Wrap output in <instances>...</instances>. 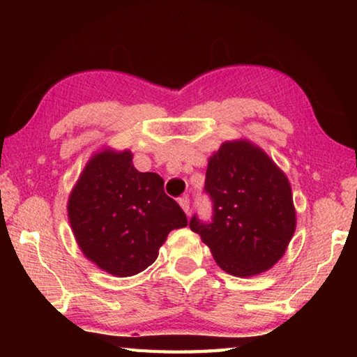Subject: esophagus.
I'll return each instance as SVG.
<instances>
[{"instance_id":"1","label":"esophagus","mask_w":357,"mask_h":357,"mask_svg":"<svg viewBox=\"0 0 357 357\" xmlns=\"http://www.w3.org/2000/svg\"><path fill=\"white\" fill-rule=\"evenodd\" d=\"M179 206L183 208V211H184L187 215H189L190 214V200H189V197L179 198Z\"/></svg>"}]
</instances>
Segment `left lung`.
<instances>
[{
	"label": "left lung",
	"instance_id": "obj_1",
	"mask_svg": "<svg viewBox=\"0 0 357 357\" xmlns=\"http://www.w3.org/2000/svg\"><path fill=\"white\" fill-rule=\"evenodd\" d=\"M204 192L213 202V220L193 215L189 227L200 234L215 263L238 277L273 268L296 229L285 173L250 142H225L209 157Z\"/></svg>",
	"mask_w": 357,
	"mask_h": 357
}]
</instances>
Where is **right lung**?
Here are the masks:
<instances>
[{
  "label": "right lung",
  "instance_id": "right-lung-1",
  "mask_svg": "<svg viewBox=\"0 0 357 357\" xmlns=\"http://www.w3.org/2000/svg\"><path fill=\"white\" fill-rule=\"evenodd\" d=\"M69 222L84 257L116 277L142 273L155 261L172 229L187 225L179 204L157 173H142L130 151L91 157L68 203Z\"/></svg>",
  "mask_w": 357,
  "mask_h": 357
}]
</instances>
